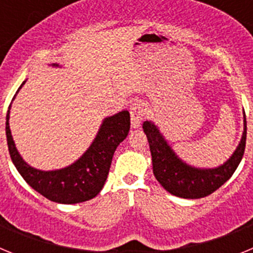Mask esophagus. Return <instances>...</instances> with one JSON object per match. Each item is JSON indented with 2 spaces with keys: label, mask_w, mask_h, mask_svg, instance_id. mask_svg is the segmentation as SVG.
Returning <instances> with one entry per match:
<instances>
[{
  "label": "esophagus",
  "mask_w": 253,
  "mask_h": 253,
  "mask_svg": "<svg viewBox=\"0 0 253 253\" xmlns=\"http://www.w3.org/2000/svg\"><path fill=\"white\" fill-rule=\"evenodd\" d=\"M143 118H144V109H143L140 102H134L130 106V119H131V126L133 128H138L142 123Z\"/></svg>",
  "instance_id": "34e87169"
}]
</instances>
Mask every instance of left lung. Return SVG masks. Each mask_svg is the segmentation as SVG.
<instances>
[{
	"instance_id": "left-lung-1",
	"label": "left lung",
	"mask_w": 253,
	"mask_h": 253,
	"mask_svg": "<svg viewBox=\"0 0 253 253\" xmlns=\"http://www.w3.org/2000/svg\"><path fill=\"white\" fill-rule=\"evenodd\" d=\"M143 129L148 138L154 177L172 195L184 199H200L213 194L227 182L240 165L246 148L247 122L240 144L232 157L216 169H195L180 160L167 144L153 123L144 122Z\"/></svg>"
}]
</instances>
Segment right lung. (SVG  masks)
<instances>
[{
    "instance_id": "add662e5",
    "label": "right lung",
    "mask_w": 253,
    "mask_h": 253,
    "mask_svg": "<svg viewBox=\"0 0 253 253\" xmlns=\"http://www.w3.org/2000/svg\"><path fill=\"white\" fill-rule=\"evenodd\" d=\"M10 107L6 115L8 152L20 175L35 191L51 202L60 204L87 202L101 191L109 175L114 152L126 138L130 129L129 111H120L114 116L106 118L91 147L77 162L57 171H39L29 166L15 147L8 125Z\"/></svg>"
}]
</instances>
